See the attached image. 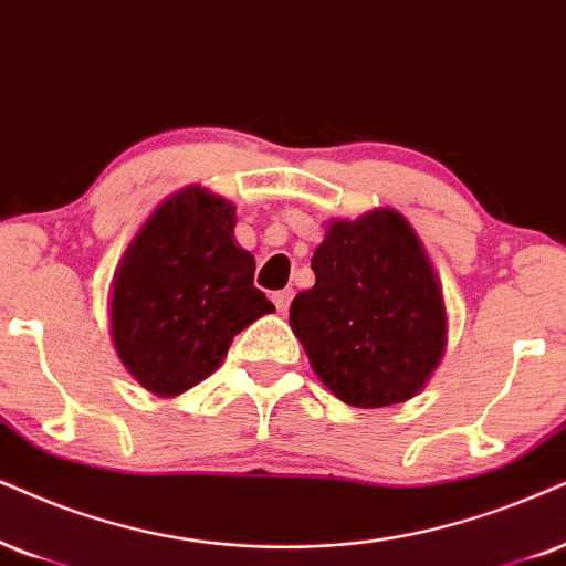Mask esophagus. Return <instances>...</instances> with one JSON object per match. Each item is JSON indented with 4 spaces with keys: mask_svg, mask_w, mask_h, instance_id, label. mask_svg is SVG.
<instances>
[{
    "mask_svg": "<svg viewBox=\"0 0 566 566\" xmlns=\"http://www.w3.org/2000/svg\"><path fill=\"white\" fill-rule=\"evenodd\" d=\"M271 300H274L279 313H287V307L292 303V290H279V292H274V295H271Z\"/></svg>",
    "mask_w": 566,
    "mask_h": 566,
    "instance_id": "esophagus-1",
    "label": "esophagus"
}]
</instances>
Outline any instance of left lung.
I'll list each match as a JSON object with an SVG mask.
<instances>
[{
  "mask_svg": "<svg viewBox=\"0 0 566 566\" xmlns=\"http://www.w3.org/2000/svg\"><path fill=\"white\" fill-rule=\"evenodd\" d=\"M311 269L290 326L326 389L366 410L418 395L447 349V307L410 221L395 209L328 221Z\"/></svg>",
  "mask_w": 566,
  "mask_h": 566,
  "instance_id": "8db88e82",
  "label": "left lung"
}]
</instances>
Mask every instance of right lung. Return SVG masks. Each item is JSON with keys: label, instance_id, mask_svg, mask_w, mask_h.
Instances as JSON below:
<instances>
[{"label": "right lung", "instance_id": "right-lung-1", "mask_svg": "<svg viewBox=\"0 0 566 566\" xmlns=\"http://www.w3.org/2000/svg\"><path fill=\"white\" fill-rule=\"evenodd\" d=\"M234 206L200 185L164 200L114 271L109 332L143 389L175 397L221 366L232 339L274 311L234 242Z\"/></svg>", "mask_w": 566, "mask_h": 566}]
</instances>
